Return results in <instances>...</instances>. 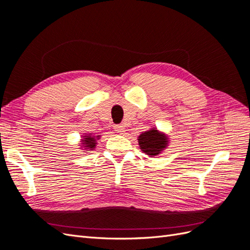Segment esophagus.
<instances>
[{"instance_id": "1", "label": "esophagus", "mask_w": 250, "mask_h": 250, "mask_svg": "<svg viewBox=\"0 0 250 250\" xmlns=\"http://www.w3.org/2000/svg\"><path fill=\"white\" fill-rule=\"evenodd\" d=\"M113 129H115V131L118 132V133H123L125 128H124V126H122V125H116L115 128H113Z\"/></svg>"}]
</instances>
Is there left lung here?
<instances>
[{
  "mask_svg": "<svg viewBox=\"0 0 250 250\" xmlns=\"http://www.w3.org/2000/svg\"><path fill=\"white\" fill-rule=\"evenodd\" d=\"M138 141L141 150L150 156L160 154L165 148H167L169 143L167 135L158 131L156 128L143 132Z\"/></svg>",
  "mask_w": 250,
  "mask_h": 250,
  "instance_id": "8db88e82",
  "label": "left lung"
}]
</instances>
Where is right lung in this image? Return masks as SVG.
<instances>
[{
    "mask_svg": "<svg viewBox=\"0 0 250 250\" xmlns=\"http://www.w3.org/2000/svg\"><path fill=\"white\" fill-rule=\"evenodd\" d=\"M100 135H97V137H92V134H87L83 137V140H81L82 144V148H84L86 151L89 150H94V148L97 145V139H99Z\"/></svg>",
    "mask_w": 250,
    "mask_h": 250,
    "instance_id": "1",
    "label": "right lung"
}]
</instances>
